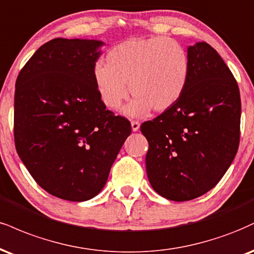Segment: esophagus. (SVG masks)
Returning a JSON list of instances; mask_svg holds the SVG:
<instances>
[{
    "mask_svg": "<svg viewBox=\"0 0 254 254\" xmlns=\"http://www.w3.org/2000/svg\"><path fill=\"white\" fill-rule=\"evenodd\" d=\"M139 122L137 121H132L131 122V129H132V131H137L139 129Z\"/></svg>",
    "mask_w": 254,
    "mask_h": 254,
    "instance_id": "esophagus-1",
    "label": "esophagus"
}]
</instances>
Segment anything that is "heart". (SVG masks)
I'll return each mask as SVG.
<instances>
[{
  "mask_svg": "<svg viewBox=\"0 0 254 254\" xmlns=\"http://www.w3.org/2000/svg\"><path fill=\"white\" fill-rule=\"evenodd\" d=\"M190 74L188 52L166 36L130 39L106 54V65L97 63L93 80L106 108L118 110L130 92L135 96L125 112L145 116L163 112L179 102Z\"/></svg>",
  "mask_w": 254,
  "mask_h": 254,
  "instance_id": "1",
  "label": "heart"
}]
</instances>
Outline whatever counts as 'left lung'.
I'll return each instance as SVG.
<instances>
[{"label": "left lung", "mask_w": 254, "mask_h": 254, "mask_svg": "<svg viewBox=\"0 0 254 254\" xmlns=\"http://www.w3.org/2000/svg\"><path fill=\"white\" fill-rule=\"evenodd\" d=\"M190 74L172 108L140 125L149 182L161 196L189 201L214 188L239 148L238 82L212 46H189Z\"/></svg>", "instance_id": "1"}]
</instances>
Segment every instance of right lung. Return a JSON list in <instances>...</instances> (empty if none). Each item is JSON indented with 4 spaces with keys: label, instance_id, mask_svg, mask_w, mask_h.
Returning a JSON list of instances; mask_svg holds the SVG:
<instances>
[{
    "label": "right lung",
    "instance_id": "1",
    "mask_svg": "<svg viewBox=\"0 0 254 254\" xmlns=\"http://www.w3.org/2000/svg\"><path fill=\"white\" fill-rule=\"evenodd\" d=\"M104 44L58 38L42 45L17 75L14 139L35 182L63 200L96 196L131 133L100 99L93 68Z\"/></svg>",
    "mask_w": 254,
    "mask_h": 254
}]
</instances>
